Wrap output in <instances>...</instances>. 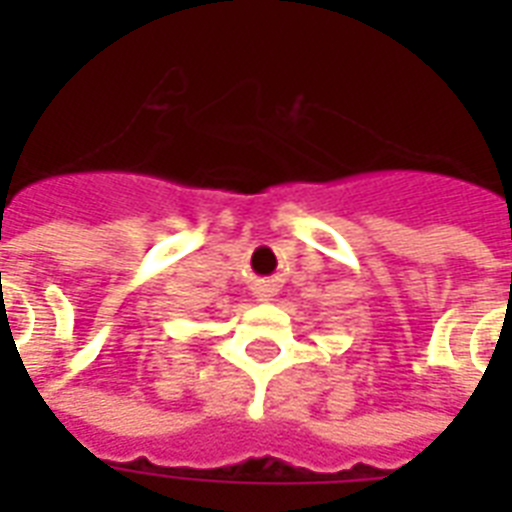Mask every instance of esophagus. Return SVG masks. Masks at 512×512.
<instances>
[{"mask_svg":"<svg viewBox=\"0 0 512 512\" xmlns=\"http://www.w3.org/2000/svg\"><path fill=\"white\" fill-rule=\"evenodd\" d=\"M252 292H255V297L260 303H271L273 297L279 295V287H276L271 279H260L252 284Z\"/></svg>","mask_w":512,"mask_h":512,"instance_id":"obj_1","label":"esophagus"}]
</instances>
